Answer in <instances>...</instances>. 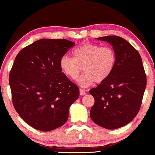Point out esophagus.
Masks as SVG:
<instances>
[{
  "mask_svg": "<svg viewBox=\"0 0 155 155\" xmlns=\"http://www.w3.org/2000/svg\"><path fill=\"white\" fill-rule=\"evenodd\" d=\"M86 94V91L85 90H83V89H80V95L83 96Z\"/></svg>",
  "mask_w": 155,
  "mask_h": 155,
  "instance_id": "obj_1",
  "label": "esophagus"
}]
</instances>
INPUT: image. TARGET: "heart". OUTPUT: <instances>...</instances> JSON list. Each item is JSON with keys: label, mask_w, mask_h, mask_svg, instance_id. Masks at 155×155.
Returning a JSON list of instances; mask_svg holds the SVG:
<instances>
[{"label": "heart", "mask_w": 155, "mask_h": 155, "mask_svg": "<svg viewBox=\"0 0 155 155\" xmlns=\"http://www.w3.org/2000/svg\"><path fill=\"white\" fill-rule=\"evenodd\" d=\"M74 58L68 55L61 57L59 61L62 72L72 80L77 78L83 70V74L77 82L81 87H88L96 83L104 82L114 71L116 57L109 46L85 42L73 51Z\"/></svg>", "instance_id": "obj_1"}]
</instances>
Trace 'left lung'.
Masks as SVG:
<instances>
[{
	"mask_svg": "<svg viewBox=\"0 0 155 155\" xmlns=\"http://www.w3.org/2000/svg\"><path fill=\"white\" fill-rule=\"evenodd\" d=\"M97 40L111 44L116 63L110 77L90 91L95 101L90 117L100 127L116 129L133 121L138 114L146 76L140 53L128 41L116 35Z\"/></svg>",
	"mask_w": 155,
	"mask_h": 155,
	"instance_id": "8db88e82",
	"label": "left lung"
}]
</instances>
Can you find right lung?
<instances>
[{
  "instance_id": "right-lung-1",
  "label": "right lung",
  "mask_w": 155,
  "mask_h": 155,
  "mask_svg": "<svg viewBox=\"0 0 155 155\" xmlns=\"http://www.w3.org/2000/svg\"><path fill=\"white\" fill-rule=\"evenodd\" d=\"M67 40L41 39L18 52L9 74L12 101L24 121L36 130L64 125L79 89L62 72L60 59L74 45Z\"/></svg>"
}]
</instances>
